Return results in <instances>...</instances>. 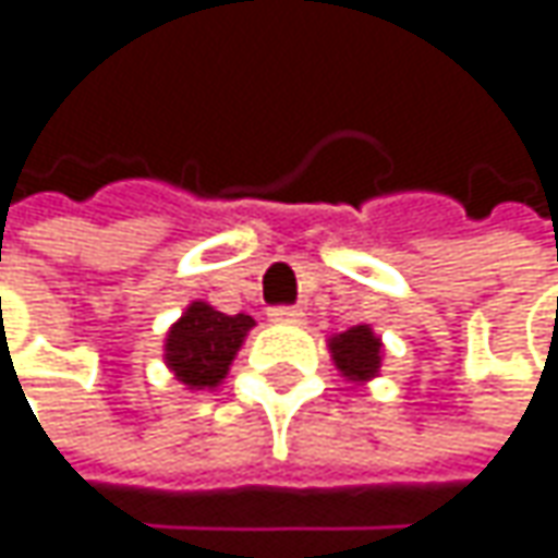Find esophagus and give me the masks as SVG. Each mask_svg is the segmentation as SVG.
I'll return each instance as SVG.
<instances>
[{"label":"esophagus","instance_id":"34e87169","mask_svg":"<svg viewBox=\"0 0 558 558\" xmlns=\"http://www.w3.org/2000/svg\"><path fill=\"white\" fill-rule=\"evenodd\" d=\"M301 317H304V314H301L298 307H272V311H269V320L272 323H301Z\"/></svg>","mask_w":558,"mask_h":558}]
</instances>
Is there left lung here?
<instances>
[{"label": "left lung", "mask_w": 558, "mask_h": 558, "mask_svg": "<svg viewBox=\"0 0 558 558\" xmlns=\"http://www.w3.org/2000/svg\"><path fill=\"white\" fill-rule=\"evenodd\" d=\"M329 354L336 367L351 383H367L379 374L383 361V342L371 326H351L345 332L329 339Z\"/></svg>", "instance_id": "obj_1"}]
</instances>
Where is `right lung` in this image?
Here are the masks:
<instances>
[{
	"mask_svg": "<svg viewBox=\"0 0 558 558\" xmlns=\"http://www.w3.org/2000/svg\"><path fill=\"white\" fill-rule=\"evenodd\" d=\"M251 326L254 317L247 314L229 317L207 301H194L166 336V367L187 389H216L229 374V364L235 361Z\"/></svg>",
	"mask_w": 558,
	"mask_h": 558,
	"instance_id": "1",
	"label": "right lung"
}]
</instances>
